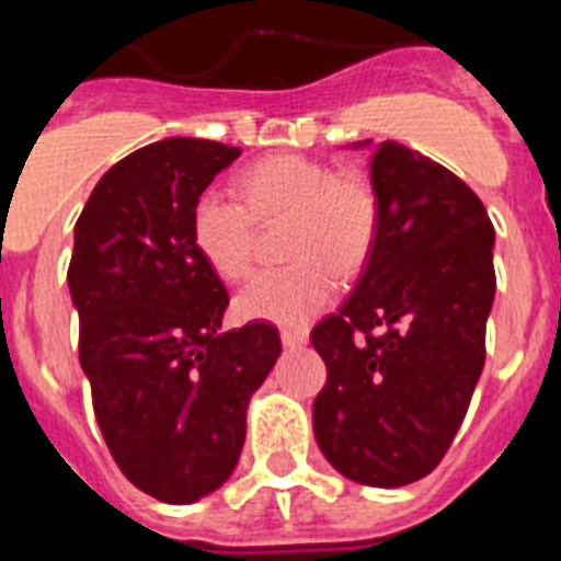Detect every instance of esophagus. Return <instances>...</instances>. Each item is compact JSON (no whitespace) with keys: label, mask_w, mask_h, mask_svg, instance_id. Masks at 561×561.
Wrapping results in <instances>:
<instances>
[{"label":"esophagus","mask_w":561,"mask_h":561,"mask_svg":"<svg viewBox=\"0 0 561 561\" xmlns=\"http://www.w3.org/2000/svg\"><path fill=\"white\" fill-rule=\"evenodd\" d=\"M280 340H284L286 348H304L309 342V331L306 329H284L280 331Z\"/></svg>","instance_id":"1"}]
</instances>
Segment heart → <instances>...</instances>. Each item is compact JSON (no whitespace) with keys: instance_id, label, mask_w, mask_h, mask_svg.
Instances as JSON below:
<instances>
[{"instance_id":"heart-1","label":"heart","mask_w":561,"mask_h":561,"mask_svg":"<svg viewBox=\"0 0 561 561\" xmlns=\"http://www.w3.org/2000/svg\"><path fill=\"white\" fill-rule=\"evenodd\" d=\"M238 196L205 191L191 210L193 247L225 280L252 270L255 221L289 219L284 252L295 257L284 270L252 277L236 297L241 320L300 329L331 304L336 275H354L370 255L379 205L368 182L340 176L325 162L300 153H277L241 171Z\"/></svg>"}]
</instances>
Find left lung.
I'll return each instance as SVG.
<instances>
[{
    "label": "left lung",
    "instance_id": "left-lung-1",
    "mask_svg": "<svg viewBox=\"0 0 561 561\" xmlns=\"http://www.w3.org/2000/svg\"><path fill=\"white\" fill-rule=\"evenodd\" d=\"M370 185L365 270L311 331L329 370L314 438L348 480L396 489L433 472L469 410L497 286L494 227L472 187L401 142L376 148Z\"/></svg>",
    "mask_w": 561,
    "mask_h": 561
}]
</instances>
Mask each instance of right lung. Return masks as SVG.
Returning a JSON list of instances; mask_svg holds the SVG:
<instances>
[{
    "label": "right lung",
    "mask_w": 561,
    "mask_h": 561,
    "mask_svg": "<svg viewBox=\"0 0 561 561\" xmlns=\"http://www.w3.org/2000/svg\"><path fill=\"white\" fill-rule=\"evenodd\" d=\"M241 148L168 137L108 168L76 221L67 284L98 427L140 492L187 505L244 447L247 408L280 356L270 323L221 334L227 297L191 210Z\"/></svg>",
    "instance_id": "right-lung-1"
}]
</instances>
